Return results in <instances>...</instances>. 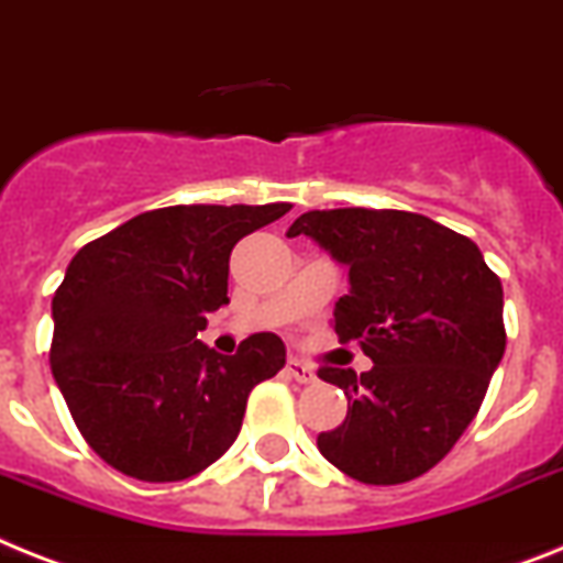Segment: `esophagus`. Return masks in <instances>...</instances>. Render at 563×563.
<instances>
[{"instance_id": "1", "label": "esophagus", "mask_w": 563, "mask_h": 563, "mask_svg": "<svg viewBox=\"0 0 563 563\" xmlns=\"http://www.w3.org/2000/svg\"><path fill=\"white\" fill-rule=\"evenodd\" d=\"M286 372H289V377H295L297 384H314V380H318V375H314V369H311L309 363L297 361V357H291V361L286 363Z\"/></svg>"}]
</instances>
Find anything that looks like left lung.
Returning a JSON list of instances; mask_svg holds the SVG:
<instances>
[{"mask_svg":"<svg viewBox=\"0 0 563 563\" xmlns=\"http://www.w3.org/2000/svg\"><path fill=\"white\" fill-rule=\"evenodd\" d=\"M286 234L311 238L349 268L334 332L375 363L363 375L318 372L352 404L338 429L318 434L320 455L363 484L418 478L478 415L504 357L500 280L470 238L412 211H309Z\"/></svg>","mask_w":563,"mask_h":563,"instance_id":"8db88e82","label":"left lung"}]
</instances>
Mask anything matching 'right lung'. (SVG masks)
Instances as JSON below:
<instances>
[{"label": "right lung", "mask_w": 563, "mask_h": 563, "mask_svg": "<svg viewBox=\"0 0 563 563\" xmlns=\"http://www.w3.org/2000/svg\"><path fill=\"white\" fill-rule=\"evenodd\" d=\"M291 206L145 211L70 260L54 303L51 372L79 432L136 481H186L240 434L249 391L286 366L272 332L220 354L197 338L229 303V257Z\"/></svg>", "instance_id": "obj_1"}]
</instances>
